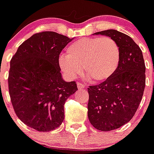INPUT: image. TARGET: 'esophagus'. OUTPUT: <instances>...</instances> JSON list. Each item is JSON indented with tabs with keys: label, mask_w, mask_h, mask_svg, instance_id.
I'll list each match as a JSON object with an SVG mask.
<instances>
[{
	"label": "esophagus",
	"mask_w": 154,
	"mask_h": 154,
	"mask_svg": "<svg viewBox=\"0 0 154 154\" xmlns=\"http://www.w3.org/2000/svg\"><path fill=\"white\" fill-rule=\"evenodd\" d=\"M77 88L79 89H82V88H84L86 87V85H84L83 83H77Z\"/></svg>",
	"instance_id": "esophagus-1"
}]
</instances>
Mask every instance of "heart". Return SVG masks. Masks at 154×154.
<instances>
[{
	"label": "heart",
	"instance_id": "heart-1",
	"mask_svg": "<svg viewBox=\"0 0 154 154\" xmlns=\"http://www.w3.org/2000/svg\"><path fill=\"white\" fill-rule=\"evenodd\" d=\"M121 51L116 40L108 36L88 37L74 42L62 55L59 63L68 78L73 80L83 71L95 81L109 78L117 70Z\"/></svg>",
	"mask_w": 154,
	"mask_h": 154
}]
</instances>
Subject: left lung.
I'll use <instances>...</instances> for the list:
<instances>
[{
    "label": "left lung",
    "mask_w": 154,
    "mask_h": 154,
    "mask_svg": "<svg viewBox=\"0 0 154 154\" xmlns=\"http://www.w3.org/2000/svg\"><path fill=\"white\" fill-rule=\"evenodd\" d=\"M116 40L121 59L107 80L88 88V117L94 128L110 131L130 122L139 106L145 87V65L142 50L129 35L116 29L95 32Z\"/></svg>",
    "instance_id": "8db88e82"
}]
</instances>
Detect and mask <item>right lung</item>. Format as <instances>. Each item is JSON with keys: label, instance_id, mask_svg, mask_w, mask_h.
<instances>
[{"label": "right lung", "instance_id": "right-lung-1", "mask_svg": "<svg viewBox=\"0 0 154 154\" xmlns=\"http://www.w3.org/2000/svg\"><path fill=\"white\" fill-rule=\"evenodd\" d=\"M52 31L35 33L19 46L10 61L8 84L18 119L40 132L64 120V104L77 90L75 81L62 78L59 57L72 40Z\"/></svg>", "mask_w": 154, "mask_h": 154}]
</instances>
